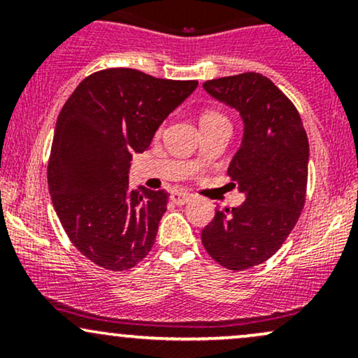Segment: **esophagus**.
<instances>
[{
    "mask_svg": "<svg viewBox=\"0 0 358 358\" xmlns=\"http://www.w3.org/2000/svg\"><path fill=\"white\" fill-rule=\"evenodd\" d=\"M170 199L175 205H185L187 202H190L192 195H188V193H183V192H173L170 195Z\"/></svg>",
    "mask_w": 358,
    "mask_h": 358,
    "instance_id": "obj_1",
    "label": "esophagus"
}]
</instances>
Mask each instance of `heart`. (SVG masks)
I'll return each instance as SVG.
<instances>
[{"instance_id": "heart-1", "label": "heart", "mask_w": 358, "mask_h": 358, "mask_svg": "<svg viewBox=\"0 0 358 358\" xmlns=\"http://www.w3.org/2000/svg\"><path fill=\"white\" fill-rule=\"evenodd\" d=\"M217 119H225V117L219 113H213V110H205L202 116H200V124H205V122H210V121H217Z\"/></svg>"}]
</instances>
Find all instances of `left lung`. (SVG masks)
Returning a JSON list of instances; mask_svg holds the SVG:
<instances>
[{
    "instance_id": "obj_1",
    "label": "left lung",
    "mask_w": 358,
    "mask_h": 358,
    "mask_svg": "<svg viewBox=\"0 0 358 358\" xmlns=\"http://www.w3.org/2000/svg\"><path fill=\"white\" fill-rule=\"evenodd\" d=\"M203 89L239 110L244 121L227 173L245 202L215 210L202 242L220 266L244 271L278 252L301 215L310 158L306 131L293 102L261 73L207 80Z\"/></svg>"
}]
</instances>
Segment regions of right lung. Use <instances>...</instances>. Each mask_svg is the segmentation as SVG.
Here are the masks:
<instances>
[{"instance_id":"obj_1","label":"right lung","mask_w":358,"mask_h":358,"mask_svg":"<svg viewBox=\"0 0 358 358\" xmlns=\"http://www.w3.org/2000/svg\"><path fill=\"white\" fill-rule=\"evenodd\" d=\"M196 85L106 69L85 77L62 108L48 190L69 239L94 264L127 271L153 248L170 195L131 190V158L148 150L159 124Z\"/></svg>"}]
</instances>
